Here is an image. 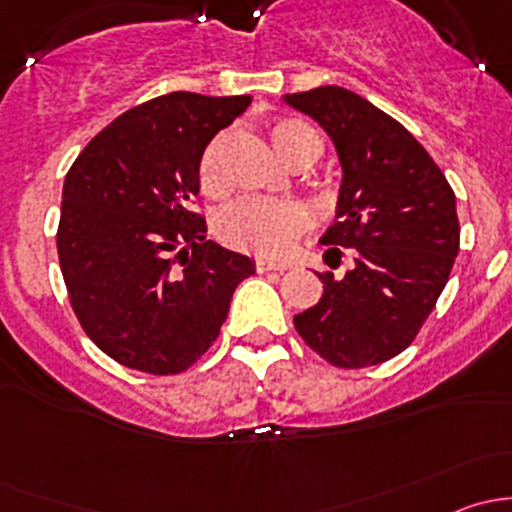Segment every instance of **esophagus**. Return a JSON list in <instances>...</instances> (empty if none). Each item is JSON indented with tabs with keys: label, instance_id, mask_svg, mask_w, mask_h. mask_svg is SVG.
<instances>
[{
	"label": "esophagus",
	"instance_id": "esophagus-1",
	"mask_svg": "<svg viewBox=\"0 0 512 512\" xmlns=\"http://www.w3.org/2000/svg\"><path fill=\"white\" fill-rule=\"evenodd\" d=\"M255 265H257V270H260V272H270V270L285 272V270H289V267H292L287 260H267V257H260Z\"/></svg>",
	"mask_w": 512,
	"mask_h": 512
}]
</instances>
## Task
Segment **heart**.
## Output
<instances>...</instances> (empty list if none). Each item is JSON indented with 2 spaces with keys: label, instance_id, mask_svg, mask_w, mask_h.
Wrapping results in <instances>:
<instances>
[{
  "label": "heart",
  "instance_id": "b5f03b06",
  "mask_svg": "<svg viewBox=\"0 0 512 512\" xmlns=\"http://www.w3.org/2000/svg\"><path fill=\"white\" fill-rule=\"evenodd\" d=\"M270 141L282 158L299 151L309 143H319L317 131L297 118H277L270 123ZM220 148L223 136H215L205 146L198 163V178L208 193L220 188ZM307 213L299 203L292 200H272V198H240L223 210L218 220V230L227 245L240 247V250L260 252V255H277L282 252L299 230L304 227Z\"/></svg>",
  "mask_w": 512,
  "mask_h": 512
}]
</instances>
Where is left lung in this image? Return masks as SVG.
Returning a JSON list of instances; mask_svg holds the SVG:
<instances>
[{
	"instance_id": "left-lung-1",
	"label": "left lung",
	"mask_w": 512,
	"mask_h": 512,
	"mask_svg": "<svg viewBox=\"0 0 512 512\" xmlns=\"http://www.w3.org/2000/svg\"><path fill=\"white\" fill-rule=\"evenodd\" d=\"M282 101L312 116L337 148V220L322 242L337 265L339 247L352 257L342 277L319 272L322 299L294 314V329L339 369L394 359L416 339L456 262V195L426 148L354 91L319 86Z\"/></svg>"
}]
</instances>
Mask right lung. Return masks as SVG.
Returning a JSON list of instances; mask_svg holds the SVG:
<instances>
[{
	"label": "right lung",
	"instance_id": "right-lung-1",
	"mask_svg": "<svg viewBox=\"0 0 512 512\" xmlns=\"http://www.w3.org/2000/svg\"><path fill=\"white\" fill-rule=\"evenodd\" d=\"M250 96L190 91L121 113L66 173L56 232L61 275L101 352L146 374H180L218 339L255 262L208 240L190 210L198 163Z\"/></svg>",
	"mask_w": 512,
	"mask_h": 512
}]
</instances>
